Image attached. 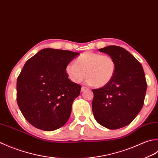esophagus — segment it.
<instances>
[{
  "label": "esophagus",
  "mask_w": 158,
  "mask_h": 158,
  "mask_svg": "<svg viewBox=\"0 0 158 158\" xmlns=\"http://www.w3.org/2000/svg\"><path fill=\"white\" fill-rule=\"evenodd\" d=\"M86 89H87V88L85 87V86H82V88H81V91H82V92L85 91V90H86Z\"/></svg>",
  "instance_id": "obj_1"
}]
</instances>
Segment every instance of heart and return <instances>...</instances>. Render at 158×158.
<instances>
[{"instance_id":"b5f03b06","label":"heart","mask_w":158,"mask_h":158,"mask_svg":"<svg viewBox=\"0 0 158 158\" xmlns=\"http://www.w3.org/2000/svg\"><path fill=\"white\" fill-rule=\"evenodd\" d=\"M117 64L107 54L85 52L76 58L75 63H69L65 73L72 82L80 83L86 76V82L95 87H102L110 82L115 74Z\"/></svg>"}]
</instances>
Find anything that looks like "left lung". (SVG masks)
<instances>
[{
	"label": "left lung",
	"instance_id": "obj_1",
	"mask_svg": "<svg viewBox=\"0 0 158 158\" xmlns=\"http://www.w3.org/2000/svg\"><path fill=\"white\" fill-rule=\"evenodd\" d=\"M99 51L113 58L117 69L107 85L93 89V113L99 124L116 130L130 124L142 109L147 81L139 61L124 48L109 46Z\"/></svg>",
	"mask_w": 158,
	"mask_h": 158
}]
</instances>
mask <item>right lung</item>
I'll return each mask as SVG.
<instances>
[{"mask_svg":"<svg viewBox=\"0 0 158 158\" xmlns=\"http://www.w3.org/2000/svg\"><path fill=\"white\" fill-rule=\"evenodd\" d=\"M78 52L46 48L25 63L17 79V103L28 123L44 131L63 126L81 86L71 81L65 67Z\"/></svg>","mask_w":158,"mask_h":158,"instance_id":"add662e5","label":"right lung"}]
</instances>
